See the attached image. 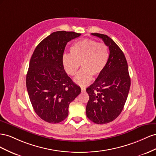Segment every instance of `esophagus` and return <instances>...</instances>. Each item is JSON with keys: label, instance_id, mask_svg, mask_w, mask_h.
<instances>
[{"label": "esophagus", "instance_id": "esophagus-1", "mask_svg": "<svg viewBox=\"0 0 156 156\" xmlns=\"http://www.w3.org/2000/svg\"><path fill=\"white\" fill-rule=\"evenodd\" d=\"M81 91L82 92H85L86 91V88L85 87H81Z\"/></svg>", "mask_w": 156, "mask_h": 156}]
</instances>
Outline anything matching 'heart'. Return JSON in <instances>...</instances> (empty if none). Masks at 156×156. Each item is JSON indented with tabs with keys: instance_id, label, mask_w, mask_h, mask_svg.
I'll use <instances>...</instances> for the list:
<instances>
[{
	"instance_id": "b5f03b06",
	"label": "heart",
	"mask_w": 156,
	"mask_h": 156,
	"mask_svg": "<svg viewBox=\"0 0 156 156\" xmlns=\"http://www.w3.org/2000/svg\"><path fill=\"white\" fill-rule=\"evenodd\" d=\"M70 55H64L62 63L68 75L76 74L81 64L82 69L74 79L80 86H86L92 76L97 77L104 70L108 60V49L104 44L92 39H83L75 42L70 48Z\"/></svg>"
}]
</instances>
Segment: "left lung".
Returning a JSON list of instances; mask_svg holds the SVG:
<instances>
[{"mask_svg": "<svg viewBox=\"0 0 156 156\" xmlns=\"http://www.w3.org/2000/svg\"><path fill=\"white\" fill-rule=\"evenodd\" d=\"M103 40L110 54L104 70L86 89L90 96L87 117L97 124L112 122L122 112L131 86L127 62L121 49L107 35L91 33Z\"/></svg>", "mask_w": 156, "mask_h": 156, "instance_id": "1", "label": "left lung"}]
</instances>
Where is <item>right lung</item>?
Wrapping results in <instances>:
<instances>
[{
  "label": "right lung",
  "instance_id": "1",
  "mask_svg": "<svg viewBox=\"0 0 156 156\" xmlns=\"http://www.w3.org/2000/svg\"><path fill=\"white\" fill-rule=\"evenodd\" d=\"M80 33L57 31L38 44L26 76L27 90L35 112L44 121L57 123L69 114V106L81 92L63 68L65 46Z\"/></svg>",
  "mask_w": 156,
  "mask_h": 156
}]
</instances>
